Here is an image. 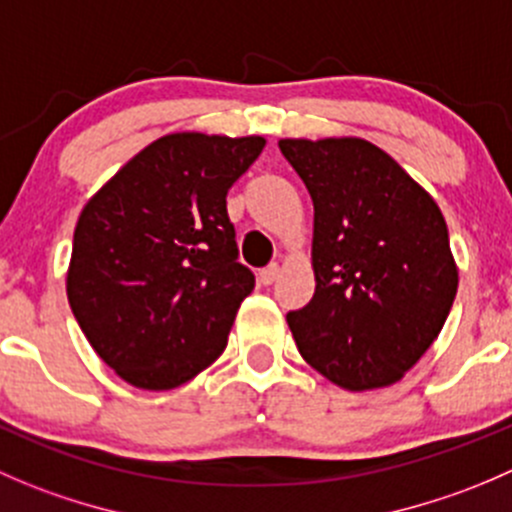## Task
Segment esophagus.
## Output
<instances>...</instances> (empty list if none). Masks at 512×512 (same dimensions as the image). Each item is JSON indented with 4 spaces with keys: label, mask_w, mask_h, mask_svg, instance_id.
<instances>
[{
    "label": "esophagus",
    "mask_w": 512,
    "mask_h": 512,
    "mask_svg": "<svg viewBox=\"0 0 512 512\" xmlns=\"http://www.w3.org/2000/svg\"><path fill=\"white\" fill-rule=\"evenodd\" d=\"M277 277H280V265H267L257 272V280H260L262 285H272Z\"/></svg>",
    "instance_id": "esophagus-1"
}]
</instances>
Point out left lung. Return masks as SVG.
<instances>
[{"mask_svg": "<svg viewBox=\"0 0 512 512\" xmlns=\"http://www.w3.org/2000/svg\"><path fill=\"white\" fill-rule=\"evenodd\" d=\"M315 205V295L287 325L307 365L340 388H388L443 330L458 292L445 217L360 137L280 140Z\"/></svg>", "mask_w": 512, "mask_h": 512, "instance_id": "1", "label": "left lung"}]
</instances>
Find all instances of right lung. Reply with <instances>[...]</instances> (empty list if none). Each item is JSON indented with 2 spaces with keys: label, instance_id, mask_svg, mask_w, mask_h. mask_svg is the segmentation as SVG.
I'll return each mask as SVG.
<instances>
[{
  "label": "right lung",
  "instance_id": "add662e5",
  "mask_svg": "<svg viewBox=\"0 0 512 512\" xmlns=\"http://www.w3.org/2000/svg\"><path fill=\"white\" fill-rule=\"evenodd\" d=\"M262 147L257 135H165L84 205L69 307L94 352L135 388H177L225 350L255 287L237 262L227 190Z\"/></svg>",
  "mask_w": 512,
  "mask_h": 512
}]
</instances>
